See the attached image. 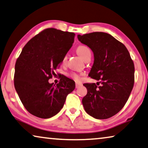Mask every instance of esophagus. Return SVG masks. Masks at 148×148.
I'll use <instances>...</instances> for the list:
<instances>
[{"instance_id":"obj_1","label":"esophagus","mask_w":148,"mask_h":148,"mask_svg":"<svg viewBox=\"0 0 148 148\" xmlns=\"http://www.w3.org/2000/svg\"><path fill=\"white\" fill-rule=\"evenodd\" d=\"M82 86V84L79 83H76V88H78L79 87H80Z\"/></svg>"}]
</instances>
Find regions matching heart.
Here are the masks:
<instances>
[{
	"label": "heart",
	"instance_id": "obj_1",
	"mask_svg": "<svg viewBox=\"0 0 148 148\" xmlns=\"http://www.w3.org/2000/svg\"><path fill=\"white\" fill-rule=\"evenodd\" d=\"M77 53H78L79 57L82 58V59H84L87 55L91 54V50L88 47H87L86 45H81V46H79L78 49H77ZM66 60H67V55H65L62 58V64H64L66 61ZM70 76L72 78H73L74 80L78 81V82L80 81L82 78L80 74L75 73V72H72V73H70Z\"/></svg>",
	"mask_w": 148,
	"mask_h": 148
}]
</instances>
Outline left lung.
I'll return each mask as SVG.
<instances>
[{
  "label": "left lung",
  "mask_w": 148,
  "mask_h": 148,
  "mask_svg": "<svg viewBox=\"0 0 148 148\" xmlns=\"http://www.w3.org/2000/svg\"><path fill=\"white\" fill-rule=\"evenodd\" d=\"M78 40L92 51L94 61L89 76L100 86L84 84L82 99L86 112L96 119H106L121 111L134 83V65L126 47L111 35L93 32L78 35Z\"/></svg>",
  "instance_id": "obj_1"
}]
</instances>
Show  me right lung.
I'll list each match as a JSON object with an SVG mask.
<instances>
[{
    "label": "right lung",
    "mask_w": 148,
    "mask_h": 148,
    "mask_svg": "<svg viewBox=\"0 0 148 148\" xmlns=\"http://www.w3.org/2000/svg\"><path fill=\"white\" fill-rule=\"evenodd\" d=\"M75 34L49 28L29 40L15 64L14 87L27 111L41 119L57 114L68 94L75 89L72 79L63 76L57 85L49 82L72 47Z\"/></svg>",
    "instance_id": "add662e5"
}]
</instances>
